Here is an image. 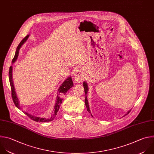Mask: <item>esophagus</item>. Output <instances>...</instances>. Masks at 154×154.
<instances>
[{"mask_svg": "<svg viewBox=\"0 0 154 154\" xmlns=\"http://www.w3.org/2000/svg\"><path fill=\"white\" fill-rule=\"evenodd\" d=\"M85 78V74L82 69H76L74 72V79L77 82H82Z\"/></svg>", "mask_w": 154, "mask_h": 154, "instance_id": "esophagus-1", "label": "esophagus"}]
</instances>
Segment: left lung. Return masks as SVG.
<instances>
[{"label":"left lung","instance_id":"left-lung-1","mask_svg":"<svg viewBox=\"0 0 154 154\" xmlns=\"http://www.w3.org/2000/svg\"><path fill=\"white\" fill-rule=\"evenodd\" d=\"M83 87H84V89H85V105H86V108H87V111L91 114V111H90V109H89V103H88V99H87V97H86V95H87V93H88V84H87V83L86 82H83ZM130 111H131V110L130 111H129L128 112H127V114H126V115H127V114H128L129 112H130ZM91 116H92V114H91Z\"/></svg>","mask_w":154,"mask_h":154}]
</instances>
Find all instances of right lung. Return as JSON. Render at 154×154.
I'll use <instances>...</instances> for the list:
<instances>
[{
  "label": "right lung",
  "mask_w": 154,
  "mask_h": 154,
  "mask_svg": "<svg viewBox=\"0 0 154 154\" xmlns=\"http://www.w3.org/2000/svg\"><path fill=\"white\" fill-rule=\"evenodd\" d=\"M29 37V35H26L21 42L19 44L17 49H16V53H15V55H14V57L13 59V63H14L16 62V60H17V57H18V55H19V49L20 48V47L22 46V45L26 42V40L28 39ZM12 71H13V67L12 66H10V69H9V80H10V86H11V96H12V98H13V102L14 105H16V106L19 109H21L22 108L20 107V105H19V100H18V98L16 95V91H15V89H14V85H13V77H12ZM73 82H72V80L71 79V77H69L67 79H66L63 83L61 85V86H60L59 89V94L57 95V101H56V105H55V106H54V113L53 114V115L51 116V117L49 119H46V118H40V117H35L33 115H31V114H29L28 113H27L26 112H25V111H23L24 114H25L27 116H28V117H29L31 120H34V121H35V122H51L53 120L55 117H56V116L57 115V113L58 112V111L59 110V108H60V106L62 103V97L66 94V93L67 92V91L70 89L71 88L72 86H73Z\"/></svg>",
  "instance_id": "right-lung-1"
}]
</instances>
